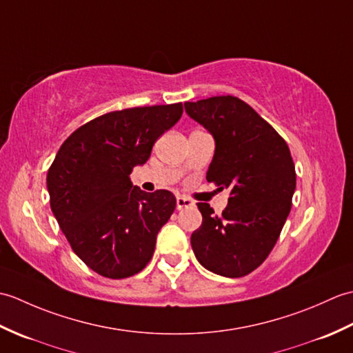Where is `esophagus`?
<instances>
[{"instance_id": "34e87169", "label": "esophagus", "mask_w": 353, "mask_h": 353, "mask_svg": "<svg viewBox=\"0 0 353 353\" xmlns=\"http://www.w3.org/2000/svg\"><path fill=\"white\" fill-rule=\"evenodd\" d=\"M176 206H177V209L191 208V206H194V201L190 200V199H186V197H177L176 199Z\"/></svg>"}]
</instances>
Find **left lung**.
Returning <instances> with one entry per match:
<instances>
[{"mask_svg":"<svg viewBox=\"0 0 353 353\" xmlns=\"http://www.w3.org/2000/svg\"><path fill=\"white\" fill-rule=\"evenodd\" d=\"M185 110L215 139L208 182L230 191L220 216L197 203L203 221L191 235L194 254L209 272L243 277L267 259L287 221L294 162L281 134L238 97L186 101Z\"/></svg>","mask_w":353,"mask_h":353,"instance_id":"left-lung-1","label":"left lung"}]
</instances>
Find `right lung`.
<instances>
[{"instance_id": "1", "label": "right lung", "mask_w": 353, "mask_h": 353, "mask_svg": "<svg viewBox=\"0 0 353 353\" xmlns=\"http://www.w3.org/2000/svg\"><path fill=\"white\" fill-rule=\"evenodd\" d=\"M182 114V103L114 110L79 127L59 148L47 176L51 211L95 273L124 279L152 259L176 197L141 191L129 176Z\"/></svg>"}]
</instances>
